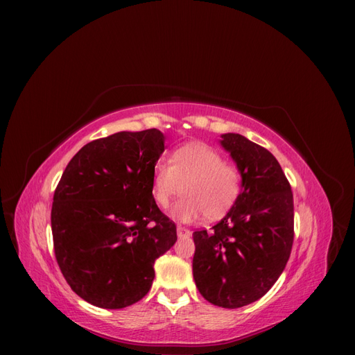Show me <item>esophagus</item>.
Here are the masks:
<instances>
[{"label":"esophagus","instance_id":"obj_1","mask_svg":"<svg viewBox=\"0 0 355 355\" xmlns=\"http://www.w3.org/2000/svg\"><path fill=\"white\" fill-rule=\"evenodd\" d=\"M191 235V231L188 228H184V227H178V237L179 239H187Z\"/></svg>","mask_w":355,"mask_h":355}]
</instances>
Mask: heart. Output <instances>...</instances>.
I'll use <instances>...</instances> for the list:
<instances>
[{"instance_id": "heart-1", "label": "heart", "mask_w": 355, "mask_h": 355, "mask_svg": "<svg viewBox=\"0 0 355 355\" xmlns=\"http://www.w3.org/2000/svg\"><path fill=\"white\" fill-rule=\"evenodd\" d=\"M151 188L155 202L163 209L184 191L185 196L171 211L179 222H194L204 213L207 219H219L240 196L241 173L237 166L225 163L214 148L192 142L175 149L170 164L158 161Z\"/></svg>"}]
</instances>
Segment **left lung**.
Masks as SVG:
<instances>
[{"label":"left lung","instance_id":"obj_1","mask_svg":"<svg viewBox=\"0 0 355 355\" xmlns=\"http://www.w3.org/2000/svg\"><path fill=\"white\" fill-rule=\"evenodd\" d=\"M241 173V192L211 231L192 234V274L202 297L222 308L261 299L284 271L293 245V194L277 158L237 133L222 135Z\"/></svg>","mask_w":355,"mask_h":355}]
</instances>
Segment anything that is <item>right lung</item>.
<instances>
[{"mask_svg": "<svg viewBox=\"0 0 355 355\" xmlns=\"http://www.w3.org/2000/svg\"><path fill=\"white\" fill-rule=\"evenodd\" d=\"M164 151L157 128L118 132L84 145L55 191L56 261L85 302L120 309L153 286L154 262L178 240L153 197V168Z\"/></svg>", "mask_w": 355, "mask_h": 355, "instance_id": "1", "label": "right lung"}]
</instances>
